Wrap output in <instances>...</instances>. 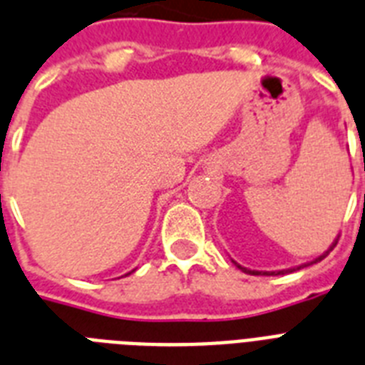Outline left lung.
<instances>
[{"label":"left lung","instance_id":"left-lung-1","mask_svg":"<svg viewBox=\"0 0 365 365\" xmlns=\"http://www.w3.org/2000/svg\"><path fill=\"white\" fill-rule=\"evenodd\" d=\"M337 238H339V236H337ZM337 238L334 240V244L330 245V247H328L327 251H324V253L322 255H319V257H317V259H313L311 260V262H304V264H300V266H294V268H287V269H279V272H259V269H250V268H244V266H240L238 262H234V264L238 266L240 269H242V272H245V274H251V275H279V274H290V272H296V269H302V268H306V266H311V264H315V262H321L322 259H324V257H327L328 253H330L331 250H334V247H336V244H337Z\"/></svg>","mask_w":365,"mask_h":365}]
</instances>
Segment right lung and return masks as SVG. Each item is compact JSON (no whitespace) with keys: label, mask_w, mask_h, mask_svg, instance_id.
I'll return each mask as SVG.
<instances>
[{"label":"right lung","mask_w":365,"mask_h":365,"mask_svg":"<svg viewBox=\"0 0 365 365\" xmlns=\"http://www.w3.org/2000/svg\"><path fill=\"white\" fill-rule=\"evenodd\" d=\"M133 272H135V269H133ZM133 272H129V274H133ZM129 274H125V275H129Z\"/></svg>","instance_id":"right-lung-1"}]
</instances>
